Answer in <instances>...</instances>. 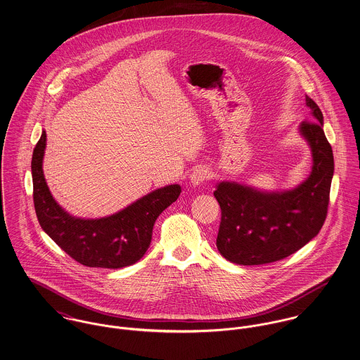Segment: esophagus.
I'll list each match as a JSON object with an SVG mask.
<instances>
[{
	"label": "esophagus",
	"instance_id": "esophagus-1",
	"mask_svg": "<svg viewBox=\"0 0 360 360\" xmlns=\"http://www.w3.org/2000/svg\"><path fill=\"white\" fill-rule=\"evenodd\" d=\"M210 176H212V173L207 167L198 166L194 169V172L191 173V183H193V186H200L205 181H207L210 179Z\"/></svg>",
	"mask_w": 360,
	"mask_h": 360
}]
</instances>
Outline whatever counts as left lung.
Instances as JSON below:
<instances>
[{
    "label": "left lung",
    "instance_id": "left-lung-1",
    "mask_svg": "<svg viewBox=\"0 0 360 360\" xmlns=\"http://www.w3.org/2000/svg\"><path fill=\"white\" fill-rule=\"evenodd\" d=\"M312 120L300 125L312 151L309 177L292 191L262 193L238 183L223 181L213 193L221 221L217 249L229 262L260 265L295 253L323 227L326 220L334 158L323 131V114L305 98Z\"/></svg>",
    "mask_w": 360,
    "mask_h": 360
}]
</instances>
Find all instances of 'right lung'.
<instances>
[{"mask_svg": "<svg viewBox=\"0 0 360 360\" xmlns=\"http://www.w3.org/2000/svg\"><path fill=\"white\" fill-rule=\"evenodd\" d=\"M45 146L44 131L32 160L34 207L41 229L82 265L117 269L139 262L150 246L155 220L179 198L181 187L158 188L108 217L77 219L58 205L46 186L42 172Z\"/></svg>", "mask_w": 360, "mask_h": 360, "instance_id": "add662e5", "label": "right lung"}]
</instances>
